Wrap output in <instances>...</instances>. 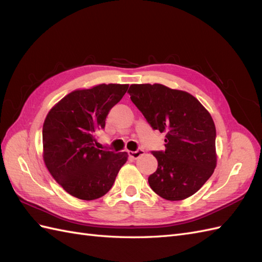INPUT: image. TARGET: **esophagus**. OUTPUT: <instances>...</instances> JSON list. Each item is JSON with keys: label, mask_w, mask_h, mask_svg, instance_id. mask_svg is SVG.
Segmentation results:
<instances>
[{"label": "esophagus", "mask_w": 262, "mask_h": 262, "mask_svg": "<svg viewBox=\"0 0 262 262\" xmlns=\"http://www.w3.org/2000/svg\"><path fill=\"white\" fill-rule=\"evenodd\" d=\"M143 154H144V149H142V148H138L136 152H129V155L132 158H134V160H136V158H138V157H140L141 155H143Z\"/></svg>", "instance_id": "esophagus-1"}]
</instances>
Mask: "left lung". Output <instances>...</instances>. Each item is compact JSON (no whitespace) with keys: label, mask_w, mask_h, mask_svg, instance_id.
I'll list each match as a JSON object with an SVG mask.
<instances>
[{"label":"left lung","mask_w":262,"mask_h":262,"mask_svg":"<svg viewBox=\"0 0 262 262\" xmlns=\"http://www.w3.org/2000/svg\"><path fill=\"white\" fill-rule=\"evenodd\" d=\"M128 93L152 129L166 133L165 149L152 150L158 166L149 187L170 201L194 194L216 166L211 115L192 95L162 84H133Z\"/></svg>","instance_id":"obj_1"}]
</instances>
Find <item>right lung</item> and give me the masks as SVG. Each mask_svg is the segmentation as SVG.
<instances>
[{"mask_svg":"<svg viewBox=\"0 0 262 262\" xmlns=\"http://www.w3.org/2000/svg\"><path fill=\"white\" fill-rule=\"evenodd\" d=\"M128 87L100 84L74 91L47 115L42 128L45 164L71 195L86 201L105 195L126 162V153L99 149L96 137Z\"/></svg>","mask_w":262,"mask_h":262,"instance_id":"obj_1","label":"right lung"}]
</instances>
